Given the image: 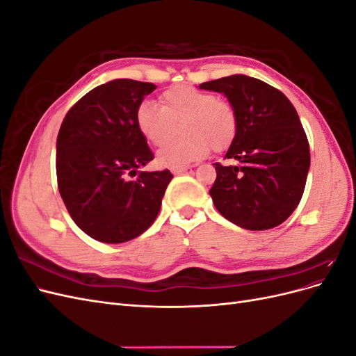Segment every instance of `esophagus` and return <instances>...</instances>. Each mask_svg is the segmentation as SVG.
<instances>
[{
	"label": "esophagus",
	"mask_w": 356,
	"mask_h": 356,
	"mask_svg": "<svg viewBox=\"0 0 356 356\" xmlns=\"http://www.w3.org/2000/svg\"><path fill=\"white\" fill-rule=\"evenodd\" d=\"M188 170V166H184V168H177V169H172V172H174L175 175H179V174H184V172Z\"/></svg>",
	"instance_id": "obj_1"
}]
</instances>
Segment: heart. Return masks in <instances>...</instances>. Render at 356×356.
Instances as JSON below:
<instances>
[{
  "label": "heart",
  "instance_id": "heart-1",
  "mask_svg": "<svg viewBox=\"0 0 356 356\" xmlns=\"http://www.w3.org/2000/svg\"><path fill=\"white\" fill-rule=\"evenodd\" d=\"M163 106L152 99L138 105L135 120L139 132L154 145L166 143L181 124L182 136L159 149L157 161L165 168H184L207 157L213 147H227L238 132L234 106L211 92L178 84L161 95Z\"/></svg>",
  "mask_w": 356,
  "mask_h": 356
}]
</instances>
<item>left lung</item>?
Segmentation results:
<instances>
[{
	"label": "left lung",
	"mask_w": 356,
	"mask_h": 356,
	"mask_svg": "<svg viewBox=\"0 0 356 356\" xmlns=\"http://www.w3.org/2000/svg\"><path fill=\"white\" fill-rule=\"evenodd\" d=\"M203 90L222 93L238 114V132L224 159L215 163L217 179L209 195L215 208L246 230L282 224L303 196L310 152L294 105L261 80L234 74L202 83Z\"/></svg>",
	"instance_id": "8db88e82"
}]
</instances>
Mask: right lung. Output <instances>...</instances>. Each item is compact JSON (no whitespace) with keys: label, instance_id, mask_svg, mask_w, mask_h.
I'll use <instances>...</instances> for the list:
<instances>
[{"label":"right lung","instance_id":"1","mask_svg":"<svg viewBox=\"0 0 356 356\" xmlns=\"http://www.w3.org/2000/svg\"><path fill=\"white\" fill-rule=\"evenodd\" d=\"M154 89L153 83L129 79L101 84L86 93L60 124V197L74 222L95 241L123 243L143 234L157 218L174 178L168 169L138 170L154 156L139 132L135 113Z\"/></svg>","mask_w":356,"mask_h":356}]
</instances>
